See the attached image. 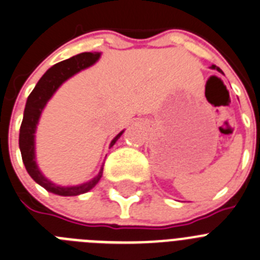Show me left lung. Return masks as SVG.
<instances>
[{"mask_svg": "<svg viewBox=\"0 0 260 260\" xmlns=\"http://www.w3.org/2000/svg\"><path fill=\"white\" fill-rule=\"evenodd\" d=\"M211 69H212V70H216V71H219V72H220V74H223V71H221V70L219 69V67H216V66H215V64H212V66H211Z\"/></svg>", "mask_w": 260, "mask_h": 260, "instance_id": "left-lung-1", "label": "left lung"}]
</instances>
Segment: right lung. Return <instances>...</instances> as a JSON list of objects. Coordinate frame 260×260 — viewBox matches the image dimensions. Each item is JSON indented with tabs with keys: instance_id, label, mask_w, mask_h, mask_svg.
I'll list each match as a JSON object with an SVG mask.
<instances>
[{
	"instance_id": "1",
	"label": "right lung",
	"mask_w": 260,
	"mask_h": 260,
	"mask_svg": "<svg viewBox=\"0 0 260 260\" xmlns=\"http://www.w3.org/2000/svg\"><path fill=\"white\" fill-rule=\"evenodd\" d=\"M100 57H101V53H81V54L75 55V57L69 58L66 60H62V62L50 67L43 75V78L40 79L39 83L35 86V89L31 92V94L28 95L27 104H25L23 121L19 132V149L20 153H22V159L25 166V170L39 185L45 188L50 193L63 196V197L79 196V194H84L94 188L102 177L104 166L101 167L98 175H95L89 181L72 186L57 185L49 179H46L43 172L40 171L39 166H37L36 150H35V133H36V128L37 124H39L40 116L43 114V110L45 109L46 104L53 97V94L57 92L58 88L78 72L93 66L100 59ZM123 132L124 131H121L120 133H118L114 137L111 144H110V147L120 139Z\"/></svg>"
}]
</instances>
